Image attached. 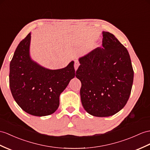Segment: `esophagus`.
Here are the masks:
<instances>
[{
	"instance_id": "34e87169",
	"label": "esophagus",
	"mask_w": 150,
	"mask_h": 150,
	"mask_svg": "<svg viewBox=\"0 0 150 150\" xmlns=\"http://www.w3.org/2000/svg\"><path fill=\"white\" fill-rule=\"evenodd\" d=\"M79 62L77 61V60H75V62H74V69H75L76 71L78 69V67H79Z\"/></svg>"
}]
</instances>
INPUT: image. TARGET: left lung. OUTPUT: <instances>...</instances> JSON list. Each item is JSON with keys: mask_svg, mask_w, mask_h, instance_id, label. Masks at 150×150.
<instances>
[{"mask_svg": "<svg viewBox=\"0 0 150 150\" xmlns=\"http://www.w3.org/2000/svg\"><path fill=\"white\" fill-rule=\"evenodd\" d=\"M103 47L79 58L76 72L81 82V103L85 111L97 117L114 115L129 100L134 71L126 47L108 32H103Z\"/></svg>", "mask_w": 150, "mask_h": 150, "instance_id": "left-lung-1", "label": "left lung"}]
</instances>
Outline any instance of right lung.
<instances>
[{"label":"right lung","instance_id":"add662e5","mask_svg":"<svg viewBox=\"0 0 150 150\" xmlns=\"http://www.w3.org/2000/svg\"><path fill=\"white\" fill-rule=\"evenodd\" d=\"M30 33L21 41L10 62L9 86L18 105L31 115L53 114L59 106L60 93L74 78V61L65 68L50 70L30 57Z\"/></svg>","mask_w":150,"mask_h":150}]
</instances>
